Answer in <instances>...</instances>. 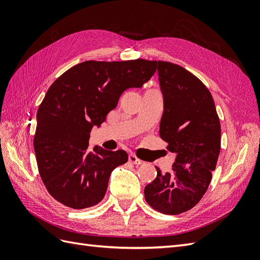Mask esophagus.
<instances>
[{
    "mask_svg": "<svg viewBox=\"0 0 260 260\" xmlns=\"http://www.w3.org/2000/svg\"><path fill=\"white\" fill-rule=\"evenodd\" d=\"M129 161L132 162V164H135V165H141V164H143L142 160H141L140 158H138V157H137L136 155H133V154H130V155H129Z\"/></svg>",
    "mask_w": 260,
    "mask_h": 260,
    "instance_id": "1",
    "label": "esophagus"
}]
</instances>
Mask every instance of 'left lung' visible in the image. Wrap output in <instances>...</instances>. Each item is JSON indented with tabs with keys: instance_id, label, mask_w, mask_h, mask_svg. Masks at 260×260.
Returning a JSON list of instances; mask_svg holds the SVG:
<instances>
[{
	"instance_id": "1",
	"label": "left lung",
	"mask_w": 260,
	"mask_h": 260,
	"mask_svg": "<svg viewBox=\"0 0 260 260\" xmlns=\"http://www.w3.org/2000/svg\"><path fill=\"white\" fill-rule=\"evenodd\" d=\"M154 64L164 95L159 135L177 157L174 174L156 167V179L145 186L144 196L155 210L179 215L207 191L221 148V128L214 99L198 77L169 61Z\"/></svg>"
}]
</instances>
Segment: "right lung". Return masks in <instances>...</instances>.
<instances>
[{"mask_svg": "<svg viewBox=\"0 0 260 260\" xmlns=\"http://www.w3.org/2000/svg\"><path fill=\"white\" fill-rule=\"evenodd\" d=\"M153 60H86L65 72L37 113L34 147L39 174L53 199L74 209L104 199L109 176L128 161L122 149L88 152L93 125L105 121L123 91L141 88L155 74Z\"/></svg>", "mask_w": 260, "mask_h": 260, "instance_id": "obj_1", "label": "right lung"}]
</instances>
